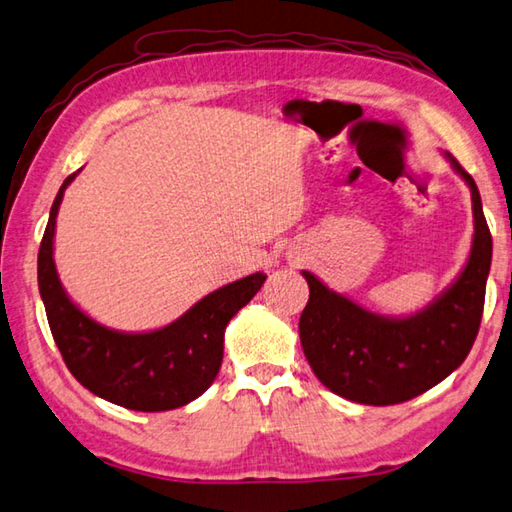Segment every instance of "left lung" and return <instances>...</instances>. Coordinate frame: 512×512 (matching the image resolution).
Wrapping results in <instances>:
<instances>
[{"instance_id":"obj_1","label":"left lung","mask_w":512,"mask_h":512,"mask_svg":"<svg viewBox=\"0 0 512 512\" xmlns=\"http://www.w3.org/2000/svg\"><path fill=\"white\" fill-rule=\"evenodd\" d=\"M466 182L475 234L466 265L423 310L383 316L334 292L312 272L310 301L298 321L305 359L327 390L365 406H392L419 397L466 361L484 312L493 238L479 189L459 162L443 153Z\"/></svg>"}]
</instances>
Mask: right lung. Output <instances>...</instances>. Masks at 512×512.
<instances>
[{"instance_id":"obj_1","label":"right lung","mask_w":512,"mask_h":512,"mask_svg":"<svg viewBox=\"0 0 512 512\" xmlns=\"http://www.w3.org/2000/svg\"><path fill=\"white\" fill-rule=\"evenodd\" d=\"M77 173L57 191L37 254V283L66 368L95 397L115 406L138 412L187 406L214 383L227 323L252 301L267 276L256 272L218 287L158 330L122 332L98 323L66 294L53 258L57 211Z\"/></svg>"}]
</instances>
